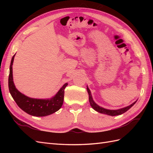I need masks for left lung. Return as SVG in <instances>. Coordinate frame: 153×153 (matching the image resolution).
Segmentation results:
<instances>
[{"label":"left lung","instance_id":"left-lung-1","mask_svg":"<svg viewBox=\"0 0 153 153\" xmlns=\"http://www.w3.org/2000/svg\"><path fill=\"white\" fill-rule=\"evenodd\" d=\"M87 92H88L89 94V102H90V105L91 106L92 108L95 110L96 111L99 112L100 113H102V114H107V115H109V116H118V115H120L126 112L127 110H128L129 108L134 106L135 102L137 101L134 102L133 104H131V105H129L127 107H125V108H123L121 109H118V110H107L105 108H103L102 107L99 106V105H97V104L93 101V98H92V96H91V91L89 89L88 87H87Z\"/></svg>","mask_w":153,"mask_h":153}]
</instances>
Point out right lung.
Segmentation results:
<instances>
[{
	"label": "right lung",
	"instance_id": "right-lung-1",
	"mask_svg": "<svg viewBox=\"0 0 153 153\" xmlns=\"http://www.w3.org/2000/svg\"><path fill=\"white\" fill-rule=\"evenodd\" d=\"M14 56L15 54L12 58L10 66L8 88L12 98L18 106L28 114L34 116H46L58 111L63 104L64 89L68 85V83H65L56 95L51 99H31L24 95L16 88L13 82L12 65Z\"/></svg>",
	"mask_w": 153,
	"mask_h": 153
}]
</instances>
